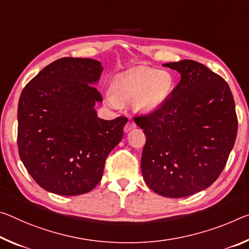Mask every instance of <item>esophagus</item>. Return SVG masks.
<instances>
[{"instance_id":"1","label":"esophagus","mask_w":249,"mask_h":249,"mask_svg":"<svg viewBox=\"0 0 249 249\" xmlns=\"http://www.w3.org/2000/svg\"><path fill=\"white\" fill-rule=\"evenodd\" d=\"M135 127H136V124L134 123V122H133L132 120H129V121L127 122V123H126V125L124 126V132L127 133V132L131 131V129L135 128Z\"/></svg>"}]
</instances>
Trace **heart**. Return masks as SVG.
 Listing matches in <instances>:
<instances>
[{
  "label": "heart",
  "mask_w": 249,
  "mask_h": 249,
  "mask_svg": "<svg viewBox=\"0 0 249 249\" xmlns=\"http://www.w3.org/2000/svg\"><path fill=\"white\" fill-rule=\"evenodd\" d=\"M174 80L167 71L151 68H137L118 75L112 85V103L134 100V106L148 113L164 104L171 95Z\"/></svg>",
  "instance_id": "b5f03b06"
}]
</instances>
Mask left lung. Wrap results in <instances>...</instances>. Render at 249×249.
Here are the masks:
<instances>
[{"label": "left lung", "mask_w": 249, "mask_h": 249, "mask_svg": "<svg viewBox=\"0 0 249 249\" xmlns=\"http://www.w3.org/2000/svg\"><path fill=\"white\" fill-rule=\"evenodd\" d=\"M164 66L180 81L164 104L134 116L146 143L141 168L147 186L171 198L196 194L218 178L237 136L230 86L202 63L183 60Z\"/></svg>", "instance_id": "8db88e82"}]
</instances>
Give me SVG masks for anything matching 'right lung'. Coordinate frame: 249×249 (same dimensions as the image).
I'll list each match as a JSON object with an SVG mask.
<instances>
[{"instance_id": "add662e5", "label": "right lung", "mask_w": 249, "mask_h": 249, "mask_svg": "<svg viewBox=\"0 0 249 249\" xmlns=\"http://www.w3.org/2000/svg\"><path fill=\"white\" fill-rule=\"evenodd\" d=\"M103 66L92 58L63 57L23 89L18 107V147L29 174L45 191L82 195L102 179L106 157L120 143L127 117L105 121L93 84Z\"/></svg>"}]
</instances>
